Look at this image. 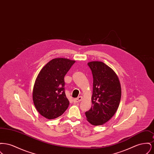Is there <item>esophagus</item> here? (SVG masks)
I'll use <instances>...</instances> for the list:
<instances>
[{
  "instance_id": "1",
  "label": "esophagus",
  "mask_w": 154,
  "mask_h": 154,
  "mask_svg": "<svg viewBox=\"0 0 154 154\" xmlns=\"http://www.w3.org/2000/svg\"><path fill=\"white\" fill-rule=\"evenodd\" d=\"M82 97L81 96H80L77 98L74 99L73 100V102L74 103L80 102V101L82 100Z\"/></svg>"
}]
</instances>
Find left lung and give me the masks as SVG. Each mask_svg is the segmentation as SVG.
<instances>
[{
	"label": "left lung",
	"instance_id": "8db88e82",
	"mask_svg": "<svg viewBox=\"0 0 154 154\" xmlns=\"http://www.w3.org/2000/svg\"><path fill=\"white\" fill-rule=\"evenodd\" d=\"M93 75L92 107L85 112L88 122L102 125L110 120L117 111L121 97V88L117 75L104 63H88Z\"/></svg>",
	"mask_w": 154,
	"mask_h": 154
}]
</instances>
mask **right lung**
Instances as JSON below:
<instances>
[{
	"label": "right lung",
	"instance_id": "right-lung-1",
	"mask_svg": "<svg viewBox=\"0 0 154 154\" xmlns=\"http://www.w3.org/2000/svg\"><path fill=\"white\" fill-rule=\"evenodd\" d=\"M75 60L52 59L40 70L33 90V100L37 111L45 118L54 119L67 110L69 101L65 92L64 77Z\"/></svg>",
	"mask_w": 154,
	"mask_h": 154
}]
</instances>
